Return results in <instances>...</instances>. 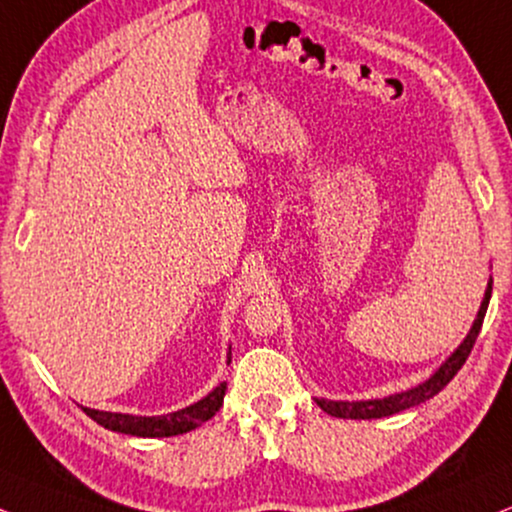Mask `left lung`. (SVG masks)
Instances as JSON below:
<instances>
[{"label":"left lung","instance_id":"obj_1","mask_svg":"<svg viewBox=\"0 0 512 512\" xmlns=\"http://www.w3.org/2000/svg\"><path fill=\"white\" fill-rule=\"evenodd\" d=\"M491 299V277L487 282V289H484V299L479 304L477 318L472 323L470 332L465 334L463 342L458 344V349L446 358L444 363L439 365L437 370L427 377L425 382L415 384L406 391H399V394H389L384 399H368V401H327V399H315L320 408L325 410L327 415H334V418H346V420H372V418H387V415L401 413V410H408L413 406H420V403L430 401L432 396H437L441 389L446 387L453 380V375L463 368V363L468 361L472 346H475V339L479 330H482L484 315H487V306Z\"/></svg>","mask_w":512,"mask_h":512}]
</instances>
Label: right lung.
<instances>
[{"label": "right lung", "instance_id": "right-lung-1", "mask_svg": "<svg viewBox=\"0 0 512 512\" xmlns=\"http://www.w3.org/2000/svg\"><path fill=\"white\" fill-rule=\"evenodd\" d=\"M227 363H230V353H227ZM227 382H220L216 389H211L204 399H199L192 406L175 410V413L166 415H130V413H111V410H94L85 408L90 418L97 425L106 427L111 432L130 434V437H175V434H185L197 430L204 425L206 420H211L218 413V408L223 406Z\"/></svg>", "mask_w": 512, "mask_h": 512}]
</instances>
